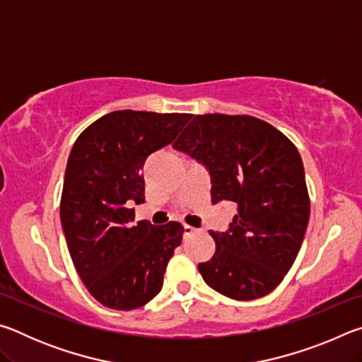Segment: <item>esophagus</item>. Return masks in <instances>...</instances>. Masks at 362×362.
Listing matches in <instances>:
<instances>
[{
    "instance_id": "esophagus-1",
    "label": "esophagus",
    "mask_w": 362,
    "mask_h": 362,
    "mask_svg": "<svg viewBox=\"0 0 362 362\" xmlns=\"http://www.w3.org/2000/svg\"><path fill=\"white\" fill-rule=\"evenodd\" d=\"M183 230H185V235H192V233H196L198 230L196 228H193V226H189V225H183Z\"/></svg>"
}]
</instances>
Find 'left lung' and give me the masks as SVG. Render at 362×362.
Returning <instances> with one entry per match:
<instances>
[{
    "mask_svg": "<svg viewBox=\"0 0 362 362\" xmlns=\"http://www.w3.org/2000/svg\"><path fill=\"white\" fill-rule=\"evenodd\" d=\"M174 148L203 163L212 203L233 201L228 231L214 233L216 254L198 269L225 297L255 300L272 292L303 243L310 218L302 158L289 139L247 115H196Z\"/></svg>",
    "mask_w": 362,
    "mask_h": 362,
    "instance_id": "8db88e82",
    "label": "left lung"
}]
</instances>
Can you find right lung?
Masks as SVG:
<instances>
[{
	"instance_id": "1",
	"label": "right lung",
	"mask_w": 362,
	"mask_h": 362,
	"mask_svg": "<svg viewBox=\"0 0 362 362\" xmlns=\"http://www.w3.org/2000/svg\"><path fill=\"white\" fill-rule=\"evenodd\" d=\"M189 118L187 113L118 110L86 127L73 145L60 220L73 265L103 306L136 310L161 291L183 226L134 223L129 204L145 201V159L173 144Z\"/></svg>"
}]
</instances>
